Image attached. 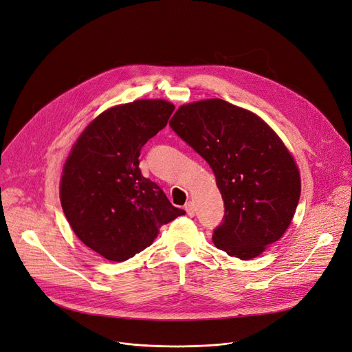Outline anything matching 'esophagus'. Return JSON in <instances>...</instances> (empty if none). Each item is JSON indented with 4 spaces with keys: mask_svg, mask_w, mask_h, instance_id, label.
<instances>
[{
    "mask_svg": "<svg viewBox=\"0 0 352 352\" xmlns=\"http://www.w3.org/2000/svg\"><path fill=\"white\" fill-rule=\"evenodd\" d=\"M186 211H187V214H188L190 217H194V214H195V207H194L192 202H187V204H186Z\"/></svg>",
    "mask_w": 352,
    "mask_h": 352,
    "instance_id": "esophagus-1",
    "label": "esophagus"
}]
</instances>
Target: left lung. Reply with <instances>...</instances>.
<instances>
[{"label":"left lung","instance_id":"obj_1","mask_svg":"<svg viewBox=\"0 0 352 352\" xmlns=\"http://www.w3.org/2000/svg\"><path fill=\"white\" fill-rule=\"evenodd\" d=\"M170 126L214 171L224 219L214 245L251 260L278 241L301 195L298 166L272 128L224 100H204L177 109Z\"/></svg>","mask_w":352,"mask_h":352}]
</instances>
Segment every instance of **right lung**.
Listing matches in <instances>:
<instances>
[{
	"label": "right lung",
	"instance_id": "1",
	"mask_svg": "<svg viewBox=\"0 0 352 352\" xmlns=\"http://www.w3.org/2000/svg\"><path fill=\"white\" fill-rule=\"evenodd\" d=\"M173 111L164 100L108 108L84 129L65 161L64 214L81 241L109 261H125L150 247L161 226L186 214L142 177L138 160Z\"/></svg>",
	"mask_w": 352,
	"mask_h": 352
}]
</instances>
